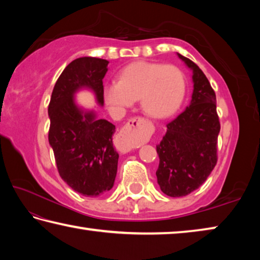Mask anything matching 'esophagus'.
Segmentation results:
<instances>
[{"label":"esophagus","mask_w":260,"mask_h":260,"mask_svg":"<svg viewBox=\"0 0 260 260\" xmlns=\"http://www.w3.org/2000/svg\"><path fill=\"white\" fill-rule=\"evenodd\" d=\"M144 121L146 120L142 117H134L131 118L121 127L116 139V147L118 150L126 153L140 146L144 138V132L142 128Z\"/></svg>","instance_id":"esophagus-1"}]
</instances>
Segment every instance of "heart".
<instances>
[{
	"label": "heart",
	"mask_w": 260,
	"mask_h": 260,
	"mask_svg": "<svg viewBox=\"0 0 260 260\" xmlns=\"http://www.w3.org/2000/svg\"><path fill=\"white\" fill-rule=\"evenodd\" d=\"M102 93L105 104L116 116L140 99L141 108L148 116L166 118L181 105L186 80L175 65L135 61L118 73V81L105 83Z\"/></svg>",
	"instance_id": "obj_1"
}]
</instances>
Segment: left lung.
I'll use <instances>...</instances> for the list:
<instances>
[{
    "label": "left lung",
    "instance_id": "left-lung-1",
    "mask_svg": "<svg viewBox=\"0 0 260 260\" xmlns=\"http://www.w3.org/2000/svg\"><path fill=\"white\" fill-rule=\"evenodd\" d=\"M178 56L192 70L193 90L190 105L166 125V133L156 146L157 181L171 197L189 195L208 179L218 160L220 132L217 99L208 78L192 60Z\"/></svg>",
    "mask_w": 260,
    "mask_h": 260
}]
</instances>
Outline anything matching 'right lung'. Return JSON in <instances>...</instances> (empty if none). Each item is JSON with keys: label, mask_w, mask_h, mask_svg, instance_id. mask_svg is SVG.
<instances>
[{"label": "right lung", "mask_w": 260, "mask_h": 260, "mask_svg": "<svg viewBox=\"0 0 260 260\" xmlns=\"http://www.w3.org/2000/svg\"><path fill=\"white\" fill-rule=\"evenodd\" d=\"M108 64L95 57L71 61L57 79L48 107V139L58 173L74 191L87 197L101 196L113 187L119 158L112 143L116 126L78 108L73 96L80 88H89L103 105Z\"/></svg>", "instance_id": "obj_1"}]
</instances>
